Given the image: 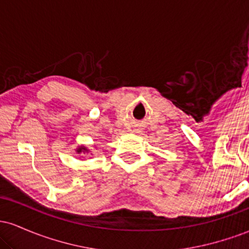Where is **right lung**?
<instances>
[{
  "label": "right lung",
  "instance_id": "obj_1",
  "mask_svg": "<svg viewBox=\"0 0 249 249\" xmlns=\"http://www.w3.org/2000/svg\"><path fill=\"white\" fill-rule=\"evenodd\" d=\"M84 151H87V148H85L84 146H82V147H79L78 150H77V152L81 153V152H84Z\"/></svg>",
  "mask_w": 249,
  "mask_h": 249
}]
</instances>
